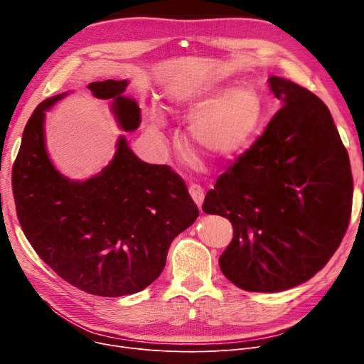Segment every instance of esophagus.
I'll return each mask as SVG.
<instances>
[{"mask_svg":"<svg viewBox=\"0 0 364 364\" xmlns=\"http://www.w3.org/2000/svg\"><path fill=\"white\" fill-rule=\"evenodd\" d=\"M188 193H190V196H192V199L195 200V203L200 208L202 203H203V199H205L203 188L199 184H190L188 186Z\"/></svg>","mask_w":364,"mask_h":364,"instance_id":"1","label":"esophagus"}]
</instances>
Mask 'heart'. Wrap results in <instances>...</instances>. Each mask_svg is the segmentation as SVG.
<instances>
[{
	"instance_id": "b5f03b06",
	"label": "heart",
	"mask_w": 364,
	"mask_h": 364,
	"mask_svg": "<svg viewBox=\"0 0 364 364\" xmlns=\"http://www.w3.org/2000/svg\"><path fill=\"white\" fill-rule=\"evenodd\" d=\"M168 99L193 114L190 137L217 162L233 158L250 146L264 118L259 94L246 85L227 88L184 82L172 87ZM150 117L153 124L162 125L159 107L151 106Z\"/></svg>"
}]
</instances>
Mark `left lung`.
Here are the masks:
<instances>
[{
    "mask_svg": "<svg viewBox=\"0 0 364 364\" xmlns=\"http://www.w3.org/2000/svg\"><path fill=\"white\" fill-rule=\"evenodd\" d=\"M269 82L282 107L202 205L230 220L233 239L220 269L247 292L286 291L318 273L353 208L350 158L328 106L288 80Z\"/></svg>",
    "mask_w": 364,
    "mask_h": 364,
    "instance_id": "left-lung-1",
    "label": "left lung"
}]
</instances>
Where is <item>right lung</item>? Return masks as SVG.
<instances>
[{"instance_id": "obj_1", "label": "right lung", "mask_w": 364, "mask_h": 364, "mask_svg": "<svg viewBox=\"0 0 364 364\" xmlns=\"http://www.w3.org/2000/svg\"><path fill=\"white\" fill-rule=\"evenodd\" d=\"M127 81L88 85L94 97L112 99L125 131L137 129L140 107L122 92ZM44 100L31 114L13 165L18 223L50 269L87 294L122 296L143 291L162 273L171 242L199 215L184 180L168 165L140 161L124 137L113 161L84 183L51 165L44 143Z\"/></svg>"}]
</instances>
